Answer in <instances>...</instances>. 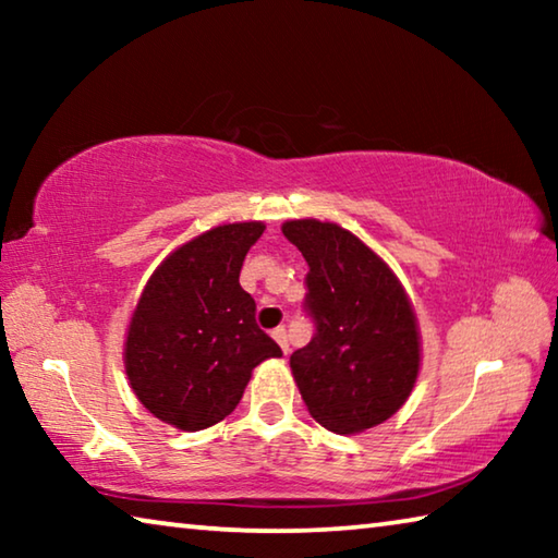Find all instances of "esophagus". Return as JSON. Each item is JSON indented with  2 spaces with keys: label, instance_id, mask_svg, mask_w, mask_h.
I'll return each mask as SVG.
<instances>
[{
  "label": "esophagus",
  "instance_id": "esophagus-1",
  "mask_svg": "<svg viewBox=\"0 0 558 558\" xmlns=\"http://www.w3.org/2000/svg\"><path fill=\"white\" fill-rule=\"evenodd\" d=\"M272 339H276V342L280 344V349L282 352H290V344H288V329L286 327H278V329H272Z\"/></svg>",
  "mask_w": 558,
  "mask_h": 558
}]
</instances>
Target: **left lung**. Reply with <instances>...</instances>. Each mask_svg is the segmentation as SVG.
Returning <instances> with one entry per match:
<instances>
[{"label": "left lung", "mask_w": 558, "mask_h": 558, "mask_svg": "<svg viewBox=\"0 0 558 558\" xmlns=\"http://www.w3.org/2000/svg\"><path fill=\"white\" fill-rule=\"evenodd\" d=\"M307 263L302 302L315 335L290 356L310 415L362 433L401 409L418 376V327L389 266L354 233L315 219L282 223Z\"/></svg>", "instance_id": "8db88e82"}]
</instances>
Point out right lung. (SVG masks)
Wrapping results in <instances>:
<instances>
[{"label":"right lung","mask_w":558,"mask_h":558,"mask_svg":"<svg viewBox=\"0 0 558 558\" xmlns=\"http://www.w3.org/2000/svg\"><path fill=\"white\" fill-rule=\"evenodd\" d=\"M266 226L229 223L177 248L149 278L128 329L125 369L145 409L202 430L239 405L251 372L280 347L241 288L245 253Z\"/></svg>","instance_id":"right-lung-1"}]
</instances>
